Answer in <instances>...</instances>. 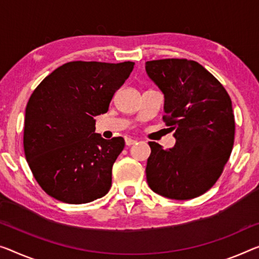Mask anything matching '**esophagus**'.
<instances>
[{"instance_id":"34e87169","label":"esophagus","mask_w":259,"mask_h":259,"mask_svg":"<svg viewBox=\"0 0 259 259\" xmlns=\"http://www.w3.org/2000/svg\"><path fill=\"white\" fill-rule=\"evenodd\" d=\"M125 143H126V146H132V145H134V143H137V140H133V139H131V138H126Z\"/></svg>"}]
</instances>
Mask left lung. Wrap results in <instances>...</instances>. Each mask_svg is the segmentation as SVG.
Segmentation results:
<instances>
[{"instance_id": "8db88e82", "label": "left lung", "mask_w": 259, "mask_h": 259, "mask_svg": "<svg viewBox=\"0 0 259 259\" xmlns=\"http://www.w3.org/2000/svg\"><path fill=\"white\" fill-rule=\"evenodd\" d=\"M149 77L164 94L163 121L176 145L163 149L150 141L146 176L165 198L186 200L215 184L232 153L235 118L228 93L200 63L188 59L146 62Z\"/></svg>"}]
</instances>
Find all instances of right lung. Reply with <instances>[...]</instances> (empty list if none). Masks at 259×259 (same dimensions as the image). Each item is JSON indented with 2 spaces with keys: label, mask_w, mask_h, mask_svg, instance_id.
<instances>
[{
  "label": "right lung",
  "mask_w": 259,
  "mask_h": 259,
  "mask_svg": "<svg viewBox=\"0 0 259 259\" xmlns=\"http://www.w3.org/2000/svg\"><path fill=\"white\" fill-rule=\"evenodd\" d=\"M134 62L70 61L42 79L27 102L23 145L39 186L57 200L87 204L109 192L121 137L95 133V117L133 70Z\"/></svg>",
  "instance_id": "obj_1"
}]
</instances>
